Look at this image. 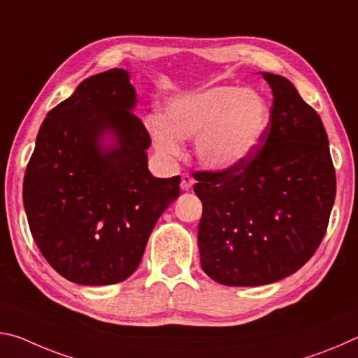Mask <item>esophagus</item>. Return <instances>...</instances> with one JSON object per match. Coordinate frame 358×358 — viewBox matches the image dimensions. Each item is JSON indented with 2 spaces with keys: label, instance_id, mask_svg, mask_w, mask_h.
I'll return each instance as SVG.
<instances>
[{
  "label": "esophagus",
  "instance_id": "34e87169",
  "mask_svg": "<svg viewBox=\"0 0 358 358\" xmlns=\"http://www.w3.org/2000/svg\"><path fill=\"white\" fill-rule=\"evenodd\" d=\"M194 183H196V180H194L191 175H187V173L181 175V183H180L181 191H191Z\"/></svg>",
  "mask_w": 358,
  "mask_h": 358
}]
</instances>
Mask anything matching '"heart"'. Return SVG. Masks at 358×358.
<instances>
[{
  "mask_svg": "<svg viewBox=\"0 0 358 358\" xmlns=\"http://www.w3.org/2000/svg\"><path fill=\"white\" fill-rule=\"evenodd\" d=\"M271 110L262 94L232 85L183 93L167 102L162 117H150L151 143L166 159L181 155V141H194L201 166L211 172L238 167L254 155L270 129Z\"/></svg>",
  "mask_w": 358,
  "mask_h": 358,
  "instance_id": "b5f03b06",
  "label": "heart"
}]
</instances>
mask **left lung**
Masks as SVG:
<instances>
[{"label":"left lung","mask_w":358,"mask_h":358,"mask_svg":"<svg viewBox=\"0 0 358 358\" xmlns=\"http://www.w3.org/2000/svg\"><path fill=\"white\" fill-rule=\"evenodd\" d=\"M273 94L265 138L243 164L197 172L202 270L224 286H264L301 268L322 241L336 178L322 120L286 77L260 72Z\"/></svg>","instance_id":"8db88e82"}]
</instances>
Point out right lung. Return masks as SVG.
Instances as JSON below:
<instances>
[{
  "mask_svg": "<svg viewBox=\"0 0 358 358\" xmlns=\"http://www.w3.org/2000/svg\"><path fill=\"white\" fill-rule=\"evenodd\" d=\"M129 72L85 78L52 108L23 180L29 230L59 275L108 286L137 270L156 221L180 196V177L148 171L150 136L136 117Z\"/></svg>",
  "mask_w": 358,
  "mask_h": 358,
  "instance_id": "right-lung-1",
  "label": "right lung"
}]
</instances>
